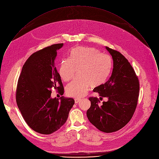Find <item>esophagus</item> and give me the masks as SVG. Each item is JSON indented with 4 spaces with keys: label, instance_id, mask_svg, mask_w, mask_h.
Segmentation results:
<instances>
[{
    "label": "esophagus",
    "instance_id": "esophagus-1",
    "mask_svg": "<svg viewBox=\"0 0 159 159\" xmlns=\"http://www.w3.org/2000/svg\"><path fill=\"white\" fill-rule=\"evenodd\" d=\"M80 101H81V99H79V98H75V103L76 104H77V103H78L79 102H80Z\"/></svg>",
    "mask_w": 159,
    "mask_h": 159
}]
</instances>
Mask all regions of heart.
I'll list each match as a JSON object with an SVG mask.
<instances>
[{
    "mask_svg": "<svg viewBox=\"0 0 159 159\" xmlns=\"http://www.w3.org/2000/svg\"><path fill=\"white\" fill-rule=\"evenodd\" d=\"M77 70L79 77L68 84L66 92L70 97L81 98L91 86L97 88L107 82L112 70L111 58L93 48L76 47L70 51L69 59L62 60L59 73L67 82L75 77Z\"/></svg>",
    "mask_w": 159,
    "mask_h": 159,
    "instance_id": "obj_1",
    "label": "heart"
}]
</instances>
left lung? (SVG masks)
Returning a JSON list of instances; mask_svg holds the SVG:
<instances>
[{"instance_id":"1","label":"left lung","mask_w":159,"mask_h":159,"mask_svg":"<svg viewBox=\"0 0 159 159\" xmlns=\"http://www.w3.org/2000/svg\"><path fill=\"white\" fill-rule=\"evenodd\" d=\"M105 48L113 58V71L109 80L93 91L98 93L100 99L107 97L108 101L100 105L97 97H90L91 107L86 114L97 129L111 133L124 127L132 117L137 105L139 84L128 60L119 52L107 46Z\"/></svg>"}]
</instances>
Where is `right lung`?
Masks as SVG:
<instances>
[{
  "label": "right lung",
  "instance_id": "1",
  "mask_svg": "<svg viewBox=\"0 0 159 159\" xmlns=\"http://www.w3.org/2000/svg\"><path fill=\"white\" fill-rule=\"evenodd\" d=\"M64 45L55 44L32 54L23 66L18 79L16 100L27 125L37 133L49 135L67 121L75 101L64 96L52 98V88L64 94L61 76L55 66L57 51Z\"/></svg>",
  "mask_w": 159,
  "mask_h": 159
}]
</instances>
